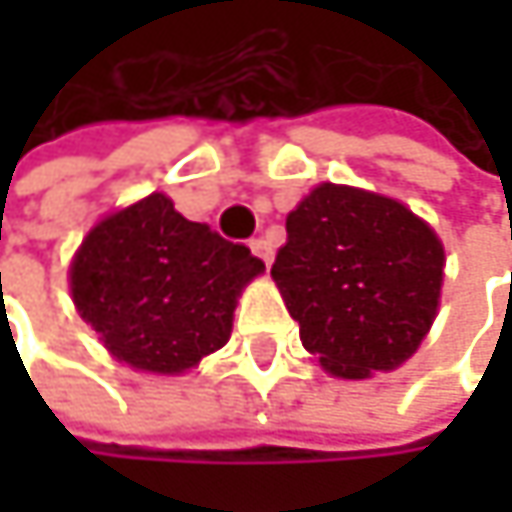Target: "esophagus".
<instances>
[{"mask_svg": "<svg viewBox=\"0 0 512 512\" xmlns=\"http://www.w3.org/2000/svg\"><path fill=\"white\" fill-rule=\"evenodd\" d=\"M249 249L255 252L263 263H272V246H269V240H263V237H255L252 243H249Z\"/></svg>", "mask_w": 512, "mask_h": 512, "instance_id": "esophagus-1", "label": "esophagus"}]
</instances>
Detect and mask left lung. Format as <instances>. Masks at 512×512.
<instances>
[{
  "label": "left lung",
  "instance_id": "obj_1",
  "mask_svg": "<svg viewBox=\"0 0 512 512\" xmlns=\"http://www.w3.org/2000/svg\"><path fill=\"white\" fill-rule=\"evenodd\" d=\"M445 252L403 204L317 186L290 216L272 278L302 347L347 379L394 370L433 326Z\"/></svg>",
  "mask_w": 512,
  "mask_h": 512
}]
</instances>
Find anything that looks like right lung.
I'll return each mask as SVG.
<instances>
[{"mask_svg":"<svg viewBox=\"0 0 512 512\" xmlns=\"http://www.w3.org/2000/svg\"><path fill=\"white\" fill-rule=\"evenodd\" d=\"M263 260L165 195L103 219L70 266L73 302L112 356L154 373H180L231 338L243 284Z\"/></svg>","mask_w":512,"mask_h":512,"instance_id":"right-lung-1","label":"right lung"}]
</instances>
